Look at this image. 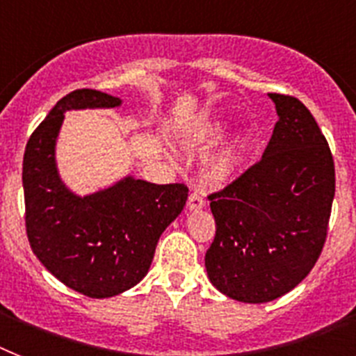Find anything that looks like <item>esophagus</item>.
I'll return each mask as SVG.
<instances>
[{
    "instance_id": "obj_1",
    "label": "esophagus",
    "mask_w": 356,
    "mask_h": 356,
    "mask_svg": "<svg viewBox=\"0 0 356 356\" xmlns=\"http://www.w3.org/2000/svg\"><path fill=\"white\" fill-rule=\"evenodd\" d=\"M188 208L190 210H197V208H203L207 204V199H204L203 193L199 192H192L188 195Z\"/></svg>"
}]
</instances>
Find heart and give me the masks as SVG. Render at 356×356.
<instances>
[{"label": "heart", "mask_w": 356, "mask_h": 356, "mask_svg": "<svg viewBox=\"0 0 356 356\" xmlns=\"http://www.w3.org/2000/svg\"><path fill=\"white\" fill-rule=\"evenodd\" d=\"M234 157H236V155H234L232 149H227V152L223 153V157H221V164H223V166H228V164L234 161Z\"/></svg>", "instance_id": "b5f03b06"}]
</instances>
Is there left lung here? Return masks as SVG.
Listing matches in <instances>:
<instances>
[{"label":"left lung","instance_id":"8db88e82","mask_svg":"<svg viewBox=\"0 0 356 356\" xmlns=\"http://www.w3.org/2000/svg\"><path fill=\"white\" fill-rule=\"evenodd\" d=\"M268 97L280 120L261 159L208 195L216 219L208 278L245 303L280 298L311 273L334 197L333 153L311 111L291 95Z\"/></svg>","mask_w":356,"mask_h":356}]
</instances>
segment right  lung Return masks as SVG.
I'll return each instance as SVG.
<instances>
[{
	"instance_id": "right-lung-1",
	"label": "right lung",
	"mask_w": 356,
	"mask_h": 356,
	"mask_svg": "<svg viewBox=\"0 0 356 356\" xmlns=\"http://www.w3.org/2000/svg\"><path fill=\"white\" fill-rule=\"evenodd\" d=\"M118 104L117 97L97 89L71 91L34 129L23 153L31 248L49 273L89 298L120 294L146 276L161 234L188 199V188L181 183L153 184L128 177L83 199L60 183L54 143L63 113Z\"/></svg>"
}]
</instances>
